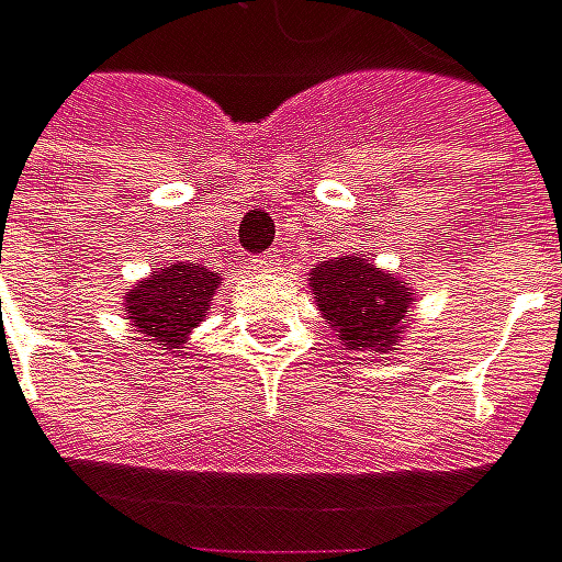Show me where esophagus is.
<instances>
[{
	"label": "esophagus",
	"instance_id": "34e87169",
	"mask_svg": "<svg viewBox=\"0 0 562 562\" xmlns=\"http://www.w3.org/2000/svg\"><path fill=\"white\" fill-rule=\"evenodd\" d=\"M278 265H281V259H278L274 252H265V256H256V259H252V268H256V271H274Z\"/></svg>",
	"mask_w": 562,
	"mask_h": 562
}]
</instances>
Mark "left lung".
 Instances as JSON below:
<instances>
[{"label":"left lung","instance_id":"1","mask_svg":"<svg viewBox=\"0 0 562 562\" xmlns=\"http://www.w3.org/2000/svg\"><path fill=\"white\" fill-rule=\"evenodd\" d=\"M310 274L316 306L348 351H393L409 323L413 294L406 281L390 278L358 256L319 261Z\"/></svg>","mask_w":562,"mask_h":562}]
</instances>
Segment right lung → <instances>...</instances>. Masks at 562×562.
I'll use <instances>...</instances> for the list:
<instances>
[{
    "instance_id": "right-lung-1",
    "label": "right lung",
    "mask_w": 562,
    "mask_h": 562,
    "mask_svg": "<svg viewBox=\"0 0 562 562\" xmlns=\"http://www.w3.org/2000/svg\"><path fill=\"white\" fill-rule=\"evenodd\" d=\"M223 278L204 265L176 261L162 271H153L134 291L124 297V313L131 326L146 336L143 341H156L166 348H181L188 333L207 316L214 291Z\"/></svg>"
}]
</instances>
